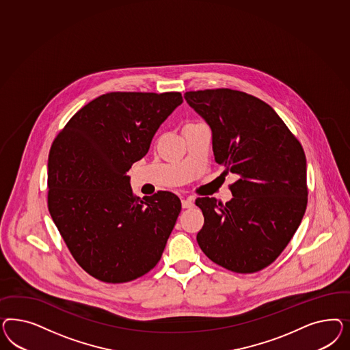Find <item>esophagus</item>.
I'll return each mask as SVG.
<instances>
[{
	"label": "esophagus",
	"instance_id": "obj_1",
	"mask_svg": "<svg viewBox=\"0 0 350 350\" xmlns=\"http://www.w3.org/2000/svg\"><path fill=\"white\" fill-rule=\"evenodd\" d=\"M193 206V199L192 198H183L182 199V208L187 209V208H192Z\"/></svg>",
	"mask_w": 350,
	"mask_h": 350
}]
</instances>
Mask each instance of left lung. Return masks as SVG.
Returning a JSON list of instances; mask_svg holds the SVG:
<instances>
[{
  "label": "left lung",
  "instance_id": "obj_1",
  "mask_svg": "<svg viewBox=\"0 0 350 350\" xmlns=\"http://www.w3.org/2000/svg\"><path fill=\"white\" fill-rule=\"evenodd\" d=\"M183 97L212 131L215 163L239 177L224 205L196 199L204 214L198 244L232 272H258L284 252L306 213L304 150L275 110L254 96L221 88Z\"/></svg>",
  "mask_w": 350,
  "mask_h": 350
}]
</instances>
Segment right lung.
<instances>
[{"mask_svg":"<svg viewBox=\"0 0 350 350\" xmlns=\"http://www.w3.org/2000/svg\"><path fill=\"white\" fill-rule=\"evenodd\" d=\"M180 92H110L83 106L49 155V211L77 263L109 284L159 262L180 212L168 191L135 196L127 172L148 154Z\"/></svg>","mask_w":350,"mask_h":350,"instance_id":"1","label":"right lung"}]
</instances>
